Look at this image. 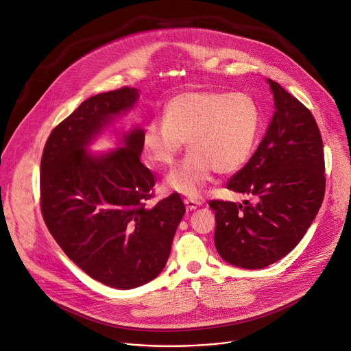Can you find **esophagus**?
<instances>
[{"mask_svg": "<svg viewBox=\"0 0 351 351\" xmlns=\"http://www.w3.org/2000/svg\"><path fill=\"white\" fill-rule=\"evenodd\" d=\"M184 204H185V208H186V210H188V212L197 209V208L201 205V202H199V201H197V199H191V198H185V199H184Z\"/></svg>", "mask_w": 351, "mask_h": 351, "instance_id": "34e87169", "label": "esophagus"}]
</instances>
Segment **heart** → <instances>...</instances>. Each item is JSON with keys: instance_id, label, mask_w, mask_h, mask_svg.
Returning <instances> with one entry per match:
<instances>
[{"instance_id": "1", "label": "heart", "mask_w": 351, "mask_h": 351, "mask_svg": "<svg viewBox=\"0 0 351 351\" xmlns=\"http://www.w3.org/2000/svg\"><path fill=\"white\" fill-rule=\"evenodd\" d=\"M163 121H152L142 133V150L156 166H171L185 142L191 152L166 178L173 191L199 197L213 173L233 174L254 149L261 115L257 102L243 93L188 91L174 95Z\"/></svg>"}]
</instances>
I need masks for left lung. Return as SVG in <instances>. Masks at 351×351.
Returning a JSON list of instances; mask_svg holds the SVG:
<instances>
[{
  "instance_id": "1",
  "label": "left lung",
  "mask_w": 351,
  "mask_h": 351,
  "mask_svg": "<svg viewBox=\"0 0 351 351\" xmlns=\"http://www.w3.org/2000/svg\"><path fill=\"white\" fill-rule=\"evenodd\" d=\"M268 83L276 105L271 123L247 165L226 184L253 201H209L219 256L250 269L278 261L300 243L326 188L323 142L312 112L278 83Z\"/></svg>"
}]
</instances>
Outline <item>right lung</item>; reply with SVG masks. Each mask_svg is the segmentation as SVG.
Returning a JSON list of instances; mask_svg holds the SVG:
<instances>
[{
	"instance_id": "obj_1",
	"label": "right lung",
	"mask_w": 351,
	"mask_h": 351,
	"mask_svg": "<svg viewBox=\"0 0 351 351\" xmlns=\"http://www.w3.org/2000/svg\"><path fill=\"white\" fill-rule=\"evenodd\" d=\"M122 87L86 99L51 130L40 161V209L58 245L91 278L130 289L156 278L170 256L185 206L174 193L153 208L156 178L142 165V129L123 147L86 153L95 134L138 101Z\"/></svg>"
}]
</instances>
